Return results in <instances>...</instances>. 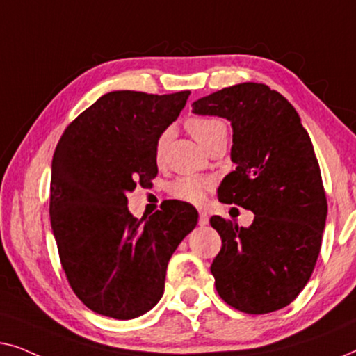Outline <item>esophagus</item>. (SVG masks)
Segmentation results:
<instances>
[{
  "mask_svg": "<svg viewBox=\"0 0 356 356\" xmlns=\"http://www.w3.org/2000/svg\"><path fill=\"white\" fill-rule=\"evenodd\" d=\"M208 222H209L208 214L204 213V211H200V216H198V224H200V226H208Z\"/></svg>",
  "mask_w": 356,
  "mask_h": 356,
  "instance_id": "1",
  "label": "esophagus"
}]
</instances>
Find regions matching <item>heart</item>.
<instances>
[{"label": "heart", "mask_w": 356, "mask_h": 356, "mask_svg": "<svg viewBox=\"0 0 356 356\" xmlns=\"http://www.w3.org/2000/svg\"><path fill=\"white\" fill-rule=\"evenodd\" d=\"M187 129L203 148L208 147L209 143L214 142V140L227 137L226 122L218 118H190L187 121ZM169 135H171V132H169V130H164L156 140L154 154H156L158 161L163 159L164 149H166V145L169 142ZM209 187H211V180L209 179L185 176L177 179L176 182L171 185V193L176 198L184 200V202L200 203L204 200V195H207Z\"/></svg>", "instance_id": "b5f03b06"}]
</instances>
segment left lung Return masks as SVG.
<instances>
[{
  "label": "left lung",
  "mask_w": 356,
  "mask_h": 356,
  "mask_svg": "<svg viewBox=\"0 0 356 356\" xmlns=\"http://www.w3.org/2000/svg\"><path fill=\"white\" fill-rule=\"evenodd\" d=\"M192 108L230 121L235 171L224 177L218 198L254 213L250 227L209 219L222 240L211 264L219 297L248 314L287 307L312 277L326 226L312 138L292 104L264 83L232 85Z\"/></svg>",
  "instance_id": "8db88e82"
}]
</instances>
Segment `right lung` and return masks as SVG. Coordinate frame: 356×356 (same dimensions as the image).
Returning a JSON list of instances; mask_svg holds the SVG:
<instances>
[{
	"instance_id": "obj_1",
	"label": "right lung",
	"mask_w": 356,
	"mask_h": 356,
	"mask_svg": "<svg viewBox=\"0 0 356 356\" xmlns=\"http://www.w3.org/2000/svg\"><path fill=\"white\" fill-rule=\"evenodd\" d=\"M188 95L106 93L59 138L49 188L53 235L74 293L103 316L149 312L163 297L169 259L198 222L185 202L164 204L148 219L127 208V193L156 177V140Z\"/></svg>"
}]
</instances>
